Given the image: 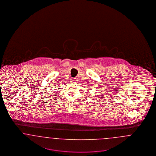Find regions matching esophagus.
I'll list each match as a JSON object with an SVG mask.
<instances>
[{"mask_svg":"<svg viewBox=\"0 0 156 156\" xmlns=\"http://www.w3.org/2000/svg\"><path fill=\"white\" fill-rule=\"evenodd\" d=\"M73 82H74L75 81V80H74V79H72V80Z\"/></svg>","mask_w":156,"mask_h":156,"instance_id":"obj_1","label":"esophagus"}]
</instances>
